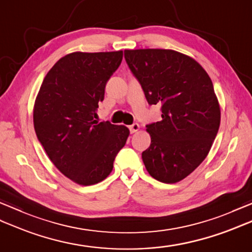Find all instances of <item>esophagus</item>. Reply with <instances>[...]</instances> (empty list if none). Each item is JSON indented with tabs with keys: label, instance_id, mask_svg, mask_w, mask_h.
Wrapping results in <instances>:
<instances>
[{
	"label": "esophagus",
	"instance_id": "obj_1",
	"mask_svg": "<svg viewBox=\"0 0 252 252\" xmlns=\"http://www.w3.org/2000/svg\"><path fill=\"white\" fill-rule=\"evenodd\" d=\"M129 127H130L131 133H135V132L140 130V126H138V123H133V125L130 126Z\"/></svg>",
	"mask_w": 252,
	"mask_h": 252
}]
</instances>
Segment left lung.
I'll list each match as a JSON object with an SVG mask.
<instances>
[{"label":"left lung","mask_w":252,"mask_h":252,"mask_svg":"<svg viewBox=\"0 0 252 252\" xmlns=\"http://www.w3.org/2000/svg\"><path fill=\"white\" fill-rule=\"evenodd\" d=\"M149 105L161 106V121L147 126L151 146L142 153L154 179L173 184L189 176L210 152L221 121L220 104L207 71L173 50H125Z\"/></svg>","instance_id":"obj_1"}]
</instances>
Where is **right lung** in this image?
I'll list each match as a JSON object with an SVG mask.
<instances>
[{
	"instance_id": "add662e5",
	"label": "right lung",
	"mask_w": 252,
	"mask_h": 252,
	"mask_svg": "<svg viewBox=\"0 0 252 252\" xmlns=\"http://www.w3.org/2000/svg\"><path fill=\"white\" fill-rule=\"evenodd\" d=\"M122 57V51L70 53L51 68L36 95L37 140L55 167L79 185L105 180L130 135L125 126L95 120L106 83Z\"/></svg>"
}]
</instances>
